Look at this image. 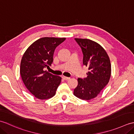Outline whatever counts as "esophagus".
Listing matches in <instances>:
<instances>
[{
  "instance_id": "1",
  "label": "esophagus",
  "mask_w": 134,
  "mask_h": 134,
  "mask_svg": "<svg viewBox=\"0 0 134 134\" xmlns=\"http://www.w3.org/2000/svg\"><path fill=\"white\" fill-rule=\"evenodd\" d=\"M63 78L64 80H69V79H70V77H67V76H63Z\"/></svg>"
}]
</instances>
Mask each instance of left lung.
I'll return each mask as SVG.
<instances>
[{"label":"left lung","instance_id":"1","mask_svg":"<svg viewBox=\"0 0 134 134\" xmlns=\"http://www.w3.org/2000/svg\"><path fill=\"white\" fill-rule=\"evenodd\" d=\"M83 55V63L88 67L87 76L78 79L74 90L78 98L89 100L95 98L109 82L111 65L106 51L100 45L89 39L75 38Z\"/></svg>","mask_w":134,"mask_h":134}]
</instances>
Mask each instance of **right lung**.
I'll return each instance as SVG.
<instances>
[{
  "mask_svg": "<svg viewBox=\"0 0 134 134\" xmlns=\"http://www.w3.org/2000/svg\"><path fill=\"white\" fill-rule=\"evenodd\" d=\"M65 38L43 37L34 42L21 60L20 74L29 92L37 98L46 99L55 95L61 82L60 76L44 71L52 64L56 48Z\"/></svg>",
  "mask_w": 134,
  "mask_h": 134,
  "instance_id": "1",
  "label": "right lung"
}]
</instances>
